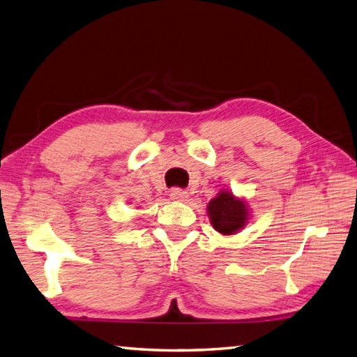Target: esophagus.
Instances as JSON below:
<instances>
[{
	"mask_svg": "<svg viewBox=\"0 0 357 357\" xmlns=\"http://www.w3.org/2000/svg\"><path fill=\"white\" fill-rule=\"evenodd\" d=\"M170 198L174 201H185L188 198V193L183 188H173V190H170Z\"/></svg>",
	"mask_w": 357,
	"mask_h": 357,
	"instance_id": "34e87169",
	"label": "esophagus"
}]
</instances>
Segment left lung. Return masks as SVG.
<instances>
[{
	"instance_id": "1",
	"label": "left lung",
	"mask_w": 357,
	"mask_h": 357,
	"mask_svg": "<svg viewBox=\"0 0 357 357\" xmlns=\"http://www.w3.org/2000/svg\"><path fill=\"white\" fill-rule=\"evenodd\" d=\"M207 213L213 229L224 236L238 233L248 221V207L244 199H238L230 192H219L207 206Z\"/></svg>"
}]
</instances>
